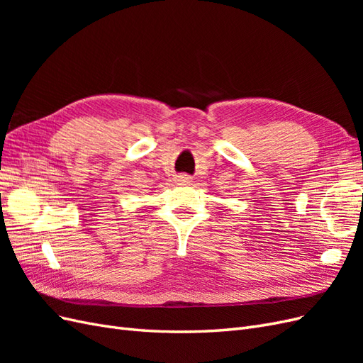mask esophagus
<instances>
[{"label": "esophagus", "instance_id": "1", "mask_svg": "<svg viewBox=\"0 0 363 363\" xmlns=\"http://www.w3.org/2000/svg\"><path fill=\"white\" fill-rule=\"evenodd\" d=\"M177 182L179 183H189L191 182V177H189V175H179V177H177Z\"/></svg>", "mask_w": 363, "mask_h": 363}]
</instances>
